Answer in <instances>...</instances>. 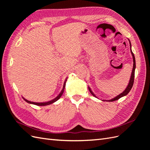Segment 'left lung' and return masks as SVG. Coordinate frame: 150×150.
Listing matches in <instances>:
<instances>
[{
	"label": "left lung",
	"instance_id": "1",
	"mask_svg": "<svg viewBox=\"0 0 150 150\" xmlns=\"http://www.w3.org/2000/svg\"><path fill=\"white\" fill-rule=\"evenodd\" d=\"M128 40H129V42L130 51H131V54H132V57H133V70H132V72H131V77H130V79H129V83H128V86H127L126 88L125 89V90L123 92H122L121 94H120L119 95H117V96H116L115 98H112L111 99H110V100H107L108 101L112 102V101H116V100H117V99H119L120 98L126 96V95H127V94L129 93V92L130 91V90L131 89V88H132V87H133V83H134V71H135V68H136V62H135V57H134V54L132 52V50H131V42H130L129 39H128ZM88 89L89 90L91 94L93 96L96 97V96H95V94L93 93V92L92 91L91 89V88L89 87H88Z\"/></svg>",
	"mask_w": 150,
	"mask_h": 150
}]
</instances>
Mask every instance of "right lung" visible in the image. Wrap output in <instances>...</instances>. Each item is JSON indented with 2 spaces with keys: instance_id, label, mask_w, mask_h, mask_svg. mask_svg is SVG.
I'll use <instances>...</instances> for the list:
<instances>
[{
  "instance_id": "add662e5",
  "label": "right lung",
  "mask_w": 150,
  "mask_h": 150,
  "mask_svg": "<svg viewBox=\"0 0 150 150\" xmlns=\"http://www.w3.org/2000/svg\"><path fill=\"white\" fill-rule=\"evenodd\" d=\"M67 79H66V80H65V81H64V85H63V88H62V89L61 90V93H59V94L58 96H57L56 98H55L54 99H52V100H51V101H47V102H43V103H35V102H33V101H30L27 100V99H25V98H24L23 97H22V98H23V99H24V101H25L27 103H29V104H35V105H37V106H47V105H49V104H52V103H54V102L57 101L58 100V99H59V98L61 97V96L62 95L63 93H64V88H65V86H66V83Z\"/></svg>"
}]
</instances>
